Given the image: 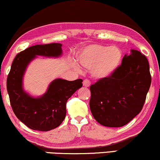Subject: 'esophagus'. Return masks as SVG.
Instances as JSON below:
<instances>
[{
    "instance_id": "obj_1",
    "label": "esophagus",
    "mask_w": 160,
    "mask_h": 160,
    "mask_svg": "<svg viewBox=\"0 0 160 160\" xmlns=\"http://www.w3.org/2000/svg\"><path fill=\"white\" fill-rule=\"evenodd\" d=\"M82 84H83V86H84V87L88 88V87H90V85H91V82H90L88 80L86 79V80H83Z\"/></svg>"
}]
</instances>
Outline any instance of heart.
<instances>
[{
  "label": "heart",
  "instance_id": "heart-1",
  "mask_svg": "<svg viewBox=\"0 0 160 160\" xmlns=\"http://www.w3.org/2000/svg\"><path fill=\"white\" fill-rule=\"evenodd\" d=\"M122 57V52L118 47L91 44L80 51L77 61L83 69L91 70L92 78L96 80H103L116 71Z\"/></svg>",
  "mask_w": 160,
  "mask_h": 160
}]
</instances>
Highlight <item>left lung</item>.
Wrapping results in <instances>:
<instances>
[{"label": "left lung", "mask_w": 160, "mask_h": 160, "mask_svg": "<svg viewBox=\"0 0 160 160\" xmlns=\"http://www.w3.org/2000/svg\"><path fill=\"white\" fill-rule=\"evenodd\" d=\"M151 82L147 57L130 50L109 78L91 85L90 109L94 119L106 127L128 124L142 109Z\"/></svg>", "instance_id": "left-lung-1"}]
</instances>
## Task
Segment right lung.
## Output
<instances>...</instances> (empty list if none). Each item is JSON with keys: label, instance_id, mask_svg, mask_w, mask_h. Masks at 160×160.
I'll return each mask as SVG.
<instances>
[{"label": "right lung", "instance_id": "right-lung-1", "mask_svg": "<svg viewBox=\"0 0 160 160\" xmlns=\"http://www.w3.org/2000/svg\"><path fill=\"white\" fill-rule=\"evenodd\" d=\"M62 45H36L16 56L8 75L6 86L10 103L17 118L30 129L48 131L59 126L66 117V103L74 93L82 86V80L55 79L46 93L38 97L23 88L27 67L38 56L58 58L62 55Z\"/></svg>", "mask_w": 160, "mask_h": 160}]
</instances>
